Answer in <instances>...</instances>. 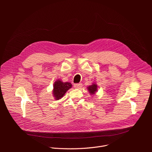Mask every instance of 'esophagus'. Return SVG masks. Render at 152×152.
<instances>
[{
  "mask_svg": "<svg viewBox=\"0 0 152 152\" xmlns=\"http://www.w3.org/2000/svg\"><path fill=\"white\" fill-rule=\"evenodd\" d=\"M82 83H75L74 84V87L76 88H80L82 87Z\"/></svg>",
  "mask_w": 152,
  "mask_h": 152,
  "instance_id": "34e87169",
  "label": "esophagus"
}]
</instances>
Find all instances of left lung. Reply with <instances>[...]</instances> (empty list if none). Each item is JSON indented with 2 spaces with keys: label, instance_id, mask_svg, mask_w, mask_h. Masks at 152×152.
Listing matches in <instances>:
<instances>
[{
  "label": "left lung",
  "instance_id": "obj_1",
  "mask_svg": "<svg viewBox=\"0 0 152 152\" xmlns=\"http://www.w3.org/2000/svg\"><path fill=\"white\" fill-rule=\"evenodd\" d=\"M88 90L90 92V93L92 95V94H94L96 91H97V85L96 84H94L93 83V85L88 86Z\"/></svg>",
  "mask_w": 152,
  "mask_h": 152
}]
</instances>
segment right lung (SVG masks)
I'll use <instances>...</instances> for the list:
<instances>
[{"label":"right lung","mask_w":152,"mask_h":152,"mask_svg":"<svg viewBox=\"0 0 152 152\" xmlns=\"http://www.w3.org/2000/svg\"><path fill=\"white\" fill-rule=\"evenodd\" d=\"M72 85L69 82H63L59 79L55 81L53 85V95L56 100L62 98L66 93L72 88Z\"/></svg>","instance_id":"obj_1"}]
</instances>
